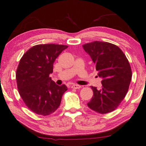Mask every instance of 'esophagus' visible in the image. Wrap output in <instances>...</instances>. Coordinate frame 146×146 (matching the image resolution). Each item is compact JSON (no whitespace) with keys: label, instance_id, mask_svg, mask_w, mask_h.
<instances>
[{"label":"esophagus","instance_id":"34e87169","mask_svg":"<svg viewBox=\"0 0 146 146\" xmlns=\"http://www.w3.org/2000/svg\"><path fill=\"white\" fill-rule=\"evenodd\" d=\"M81 88V86L80 85H77V84H73L72 86V88L73 89H80Z\"/></svg>","mask_w":146,"mask_h":146}]
</instances>
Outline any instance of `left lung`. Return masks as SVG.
Wrapping results in <instances>:
<instances>
[{"mask_svg": "<svg viewBox=\"0 0 146 146\" xmlns=\"http://www.w3.org/2000/svg\"><path fill=\"white\" fill-rule=\"evenodd\" d=\"M96 64L98 75L102 78V88L92 86L94 92L88 106L100 114L113 111L127 94L132 79L128 60L118 46L96 41L82 45Z\"/></svg>", "mask_w": 146, "mask_h": 146, "instance_id": "8db88e82", "label": "left lung"}]
</instances>
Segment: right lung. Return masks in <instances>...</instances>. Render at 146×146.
Instances as JSON below:
<instances>
[{"instance_id":"1","label":"right lung","mask_w":146,"mask_h":146,"mask_svg":"<svg viewBox=\"0 0 146 146\" xmlns=\"http://www.w3.org/2000/svg\"><path fill=\"white\" fill-rule=\"evenodd\" d=\"M67 45L40 44L29 48L21 58L16 70L18 92L25 104L33 113L47 116L60 106L64 84L58 86L49 77L53 63Z\"/></svg>"}]
</instances>
